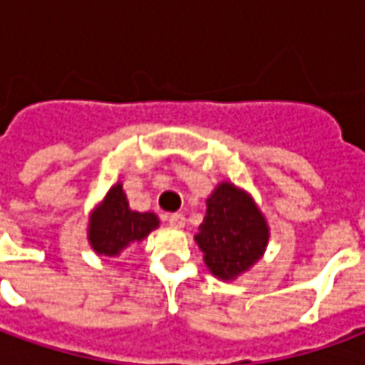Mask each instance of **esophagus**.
Here are the masks:
<instances>
[{
    "instance_id": "obj_1",
    "label": "esophagus",
    "mask_w": 365,
    "mask_h": 365,
    "mask_svg": "<svg viewBox=\"0 0 365 365\" xmlns=\"http://www.w3.org/2000/svg\"><path fill=\"white\" fill-rule=\"evenodd\" d=\"M168 222H170V227H174V229H183L185 227V217L182 213H172L168 215Z\"/></svg>"
}]
</instances>
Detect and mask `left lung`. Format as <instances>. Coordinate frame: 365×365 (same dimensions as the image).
Returning <instances> with one entry per match:
<instances>
[{
  "label": "left lung",
  "mask_w": 365,
  "mask_h": 365,
  "mask_svg": "<svg viewBox=\"0 0 365 365\" xmlns=\"http://www.w3.org/2000/svg\"><path fill=\"white\" fill-rule=\"evenodd\" d=\"M268 240V222L254 199L235 183H219L195 235L209 272L225 282L237 279L264 256Z\"/></svg>",
  "instance_id": "8db88e82"
}]
</instances>
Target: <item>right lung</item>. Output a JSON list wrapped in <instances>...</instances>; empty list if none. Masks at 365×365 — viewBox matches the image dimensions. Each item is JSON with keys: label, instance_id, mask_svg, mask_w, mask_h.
I'll list each match as a JSON object with an SVG mask.
<instances>
[{"label": "right lung", "instance_id": "1", "mask_svg": "<svg viewBox=\"0 0 365 365\" xmlns=\"http://www.w3.org/2000/svg\"><path fill=\"white\" fill-rule=\"evenodd\" d=\"M158 217L154 213H138L128 207L123 183H115L105 199L90 217L88 240L97 254L119 256L125 248L140 242L158 229Z\"/></svg>", "mask_w": 365, "mask_h": 365}]
</instances>
